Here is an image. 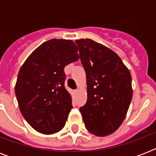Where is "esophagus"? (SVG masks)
<instances>
[{"mask_svg":"<svg viewBox=\"0 0 156 156\" xmlns=\"http://www.w3.org/2000/svg\"><path fill=\"white\" fill-rule=\"evenodd\" d=\"M78 91H79V90H78V89H76V90H74V93H75V94H77V93H78Z\"/></svg>","mask_w":156,"mask_h":156,"instance_id":"1","label":"esophagus"}]
</instances>
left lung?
I'll use <instances>...</instances> for the list:
<instances>
[{
    "instance_id": "left-lung-1",
    "label": "left lung",
    "mask_w": 156,
    "mask_h": 156,
    "mask_svg": "<svg viewBox=\"0 0 156 156\" xmlns=\"http://www.w3.org/2000/svg\"><path fill=\"white\" fill-rule=\"evenodd\" d=\"M85 69L87 100L81 107L86 129L104 137L120 127L130 104V72L116 52L90 39L75 41Z\"/></svg>"
}]
</instances>
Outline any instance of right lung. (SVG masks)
Here are the masks:
<instances>
[{
    "instance_id": "1",
    "label": "right lung",
    "mask_w": 156,
    "mask_h": 156,
    "mask_svg": "<svg viewBox=\"0 0 156 156\" xmlns=\"http://www.w3.org/2000/svg\"><path fill=\"white\" fill-rule=\"evenodd\" d=\"M72 40L52 39L28 56L18 72L15 95L21 113L33 129L52 134L63 128L72 106L64 68L78 61Z\"/></svg>"
}]
</instances>
